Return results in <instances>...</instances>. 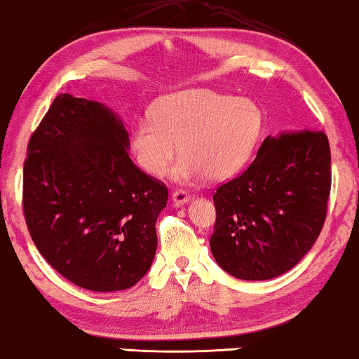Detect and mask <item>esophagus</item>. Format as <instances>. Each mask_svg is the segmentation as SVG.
Returning a JSON list of instances; mask_svg holds the SVG:
<instances>
[{
  "label": "esophagus",
  "mask_w": 359,
  "mask_h": 359,
  "mask_svg": "<svg viewBox=\"0 0 359 359\" xmlns=\"http://www.w3.org/2000/svg\"><path fill=\"white\" fill-rule=\"evenodd\" d=\"M189 201H191V196H189L186 191H181V189H180V191H175V192H173V204H175L176 207L186 205Z\"/></svg>",
  "instance_id": "obj_1"
}]
</instances>
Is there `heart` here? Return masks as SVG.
<instances>
[{
  "label": "heart",
  "instance_id": "1",
  "mask_svg": "<svg viewBox=\"0 0 359 359\" xmlns=\"http://www.w3.org/2000/svg\"><path fill=\"white\" fill-rule=\"evenodd\" d=\"M150 119L136 121L129 131L134 160L145 173L160 178L180 150L183 158L173 170V180L183 184L204 176L212 181L235 176L251 157L262 128V113L252 100L210 89L160 98Z\"/></svg>",
  "mask_w": 359,
  "mask_h": 359
}]
</instances>
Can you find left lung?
I'll list each match as a JSON object with an SVG mask.
<instances>
[{
	"mask_svg": "<svg viewBox=\"0 0 359 359\" xmlns=\"http://www.w3.org/2000/svg\"><path fill=\"white\" fill-rule=\"evenodd\" d=\"M330 181L324 133L304 129L267 136L249 168L214 194L210 251L218 266L252 282L293 269L324 225Z\"/></svg>",
	"mask_w": 359,
	"mask_h": 359,
	"instance_id": "8db88e82",
	"label": "left lung"
}]
</instances>
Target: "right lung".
Returning <instances> with one entry per match:
<instances>
[{
    "label": "right lung",
    "mask_w": 359,
    "mask_h": 359,
    "mask_svg": "<svg viewBox=\"0 0 359 359\" xmlns=\"http://www.w3.org/2000/svg\"><path fill=\"white\" fill-rule=\"evenodd\" d=\"M129 134L111 108L60 93L32 134L24 214L46 262L92 292L131 288L157 251L155 222L168 189L129 158Z\"/></svg>",
    "instance_id": "1"
}]
</instances>
